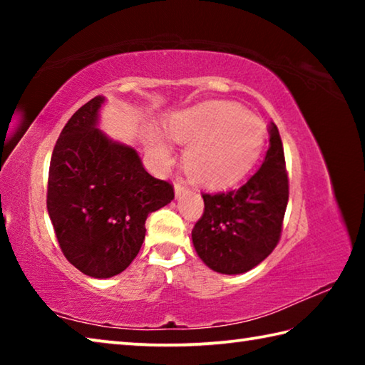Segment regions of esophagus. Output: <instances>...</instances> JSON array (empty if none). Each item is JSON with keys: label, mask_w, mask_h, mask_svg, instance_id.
Segmentation results:
<instances>
[{"label": "esophagus", "mask_w": 365, "mask_h": 365, "mask_svg": "<svg viewBox=\"0 0 365 365\" xmlns=\"http://www.w3.org/2000/svg\"><path fill=\"white\" fill-rule=\"evenodd\" d=\"M174 190H175V197H177V200H178V197H182L185 193H187V187H185L182 182H175Z\"/></svg>", "instance_id": "34e87169"}]
</instances>
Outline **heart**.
Segmentation results:
<instances>
[{
    "mask_svg": "<svg viewBox=\"0 0 365 365\" xmlns=\"http://www.w3.org/2000/svg\"><path fill=\"white\" fill-rule=\"evenodd\" d=\"M165 132L170 140L188 145L185 170L207 188L242 180L261 156L265 141L264 122L232 101H207L178 110L165 122ZM145 141L159 164L172 163V150L159 130L146 128Z\"/></svg>",
    "mask_w": 365,
    "mask_h": 365,
    "instance_id": "obj_1",
    "label": "heart"
}]
</instances>
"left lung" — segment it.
<instances>
[{
	"label": "left lung",
	"instance_id": "1",
	"mask_svg": "<svg viewBox=\"0 0 365 365\" xmlns=\"http://www.w3.org/2000/svg\"><path fill=\"white\" fill-rule=\"evenodd\" d=\"M269 150L261 168L237 190L202 195L205 214L191 240L209 269L237 275L256 267L279 243L288 205V177L279 128L269 123Z\"/></svg>",
	"mask_w": 365,
	"mask_h": 365
}]
</instances>
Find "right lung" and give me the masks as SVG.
Instances as JSON below:
<instances>
[{
	"mask_svg": "<svg viewBox=\"0 0 365 365\" xmlns=\"http://www.w3.org/2000/svg\"><path fill=\"white\" fill-rule=\"evenodd\" d=\"M104 96H95L61 132L49 163L46 207L73 267L110 279L137 257L148 214L174 200L172 185L148 174L135 148L101 128Z\"/></svg>",
	"mask_w": 365,
	"mask_h": 365,
	"instance_id": "obj_1",
	"label": "right lung"
}]
</instances>
